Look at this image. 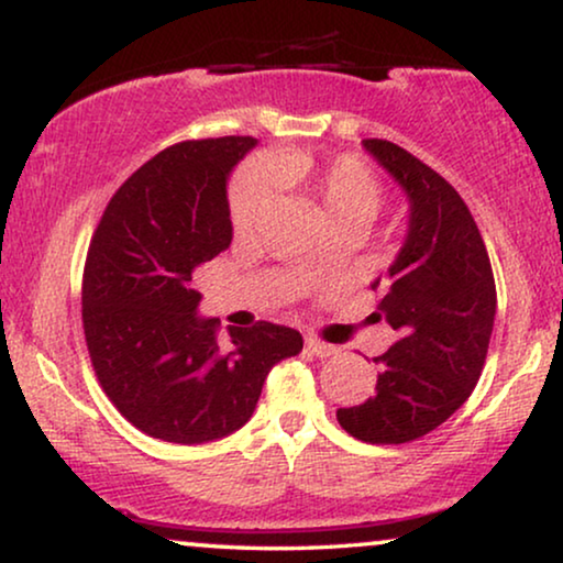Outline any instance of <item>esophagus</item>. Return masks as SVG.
Listing matches in <instances>:
<instances>
[{
  "label": "esophagus",
  "mask_w": 563,
  "mask_h": 563,
  "mask_svg": "<svg viewBox=\"0 0 563 563\" xmlns=\"http://www.w3.org/2000/svg\"><path fill=\"white\" fill-rule=\"evenodd\" d=\"M305 345H307V351L312 353V356H320V358H330V356H335V353H338L335 345L322 343V341H318V338H307Z\"/></svg>",
  "instance_id": "1"
}]
</instances>
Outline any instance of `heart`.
Here are the masks:
<instances>
[{
  "label": "heart",
  "instance_id": "heart-1",
  "mask_svg": "<svg viewBox=\"0 0 563 563\" xmlns=\"http://www.w3.org/2000/svg\"><path fill=\"white\" fill-rule=\"evenodd\" d=\"M276 187L297 191L322 222H353L364 230L382 207L379 184L356 158L320 161L305 151H282L264 161V168L245 166L230 189V222L238 235L251 233L272 205Z\"/></svg>",
  "mask_w": 563,
  "mask_h": 563
}]
</instances>
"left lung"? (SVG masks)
<instances>
[{
	"label": "left lung",
	"instance_id": "left-lung-1",
	"mask_svg": "<svg viewBox=\"0 0 563 563\" xmlns=\"http://www.w3.org/2000/svg\"><path fill=\"white\" fill-rule=\"evenodd\" d=\"M407 199V230L376 276V318L395 330L374 395L341 407L338 422L366 443H407L466 402L479 382L497 314V289L479 228L459 191L399 145L361 141Z\"/></svg>",
	"mask_w": 563,
	"mask_h": 563
}]
</instances>
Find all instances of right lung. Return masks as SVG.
<instances>
[{
  "label": "right lung",
  "instance_id": "obj_1",
  "mask_svg": "<svg viewBox=\"0 0 563 563\" xmlns=\"http://www.w3.org/2000/svg\"><path fill=\"white\" fill-rule=\"evenodd\" d=\"M256 137L187 141L143 164L107 205L84 266L81 320L97 379L137 430L210 443L251 420L299 330L261 320L214 338L195 276L233 241L228 181Z\"/></svg>",
  "mask_w": 563,
  "mask_h": 563
}]
</instances>
